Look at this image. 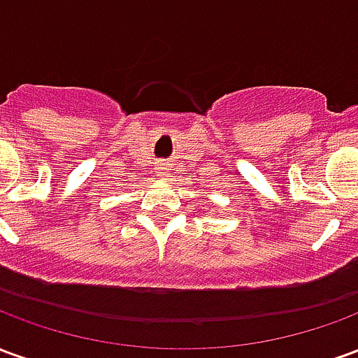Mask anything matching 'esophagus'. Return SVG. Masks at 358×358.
Returning a JSON list of instances; mask_svg holds the SVG:
<instances>
[{"mask_svg": "<svg viewBox=\"0 0 358 358\" xmlns=\"http://www.w3.org/2000/svg\"><path fill=\"white\" fill-rule=\"evenodd\" d=\"M164 171H166V166L161 164V166H159V176H164Z\"/></svg>", "mask_w": 358, "mask_h": 358, "instance_id": "esophagus-1", "label": "esophagus"}]
</instances>
